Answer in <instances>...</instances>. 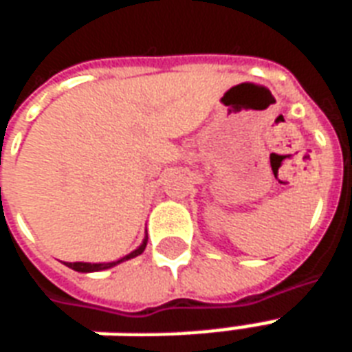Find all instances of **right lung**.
<instances>
[{
	"label": "right lung",
	"mask_w": 352,
	"mask_h": 352,
	"mask_svg": "<svg viewBox=\"0 0 352 352\" xmlns=\"http://www.w3.org/2000/svg\"><path fill=\"white\" fill-rule=\"evenodd\" d=\"M146 247V239L143 241V245L139 247V249H135L133 252H130L128 256H124V258L116 260V262H109V264H88V262H69V264H65L67 267H72V270H75V272H82V273H88V272H101V270H107V267H113V265L120 264V262H124V260H130L133 258V256H139L141 252L145 251Z\"/></svg>",
	"instance_id": "1"
}]
</instances>
